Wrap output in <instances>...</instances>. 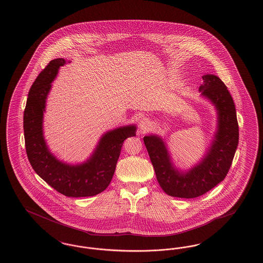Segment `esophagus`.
<instances>
[{
	"instance_id": "34e87169",
	"label": "esophagus",
	"mask_w": 263,
	"mask_h": 263,
	"mask_svg": "<svg viewBox=\"0 0 263 263\" xmlns=\"http://www.w3.org/2000/svg\"><path fill=\"white\" fill-rule=\"evenodd\" d=\"M139 128H140V130L141 131H143V132H146L148 130V128H149V121L146 119V118H143L141 121H140V123H139Z\"/></svg>"
}]
</instances>
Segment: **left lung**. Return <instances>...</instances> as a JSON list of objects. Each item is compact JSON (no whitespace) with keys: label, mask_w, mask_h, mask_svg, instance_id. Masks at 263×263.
<instances>
[{"label":"left lung","mask_w":263,"mask_h":263,"mask_svg":"<svg viewBox=\"0 0 263 263\" xmlns=\"http://www.w3.org/2000/svg\"><path fill=\"white\" fill-rule=\"evenodd\" d=\"M201 95L215 105L218 125L209 152L187 172L175 168L170 160L165 143L160 137H144V143L155 169L158 184L167 195L193 199L214 188L226 177L239 143V125L231 95L219 77L202 76Z\"/></svg>","instance_id":"left-lung-1"}]
</instances>
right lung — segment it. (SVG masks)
Here are the masks:
<instances>
[{
  "label": "right lung",
  "instance_id": "right-lung-1",
  "mask_svg": "<svg viewBox=\"0 0 263 263\" xmlns=\"http://www.w3.org/2000/svg\"><path fill=\"white\" fill-rule=\"evenodd\" d=\"M63 59L51 61L30 88L23 116L27 158L34 171L52 188L66 197H92L106 189L115 174L124 140L136 136V126L119 127L101 138L94 154L86 162L70 165L53 157L43 136L46 99Z\"/></svg>",
  "mask_w": 263,
  "mask_h": 263
}]
</instances>
